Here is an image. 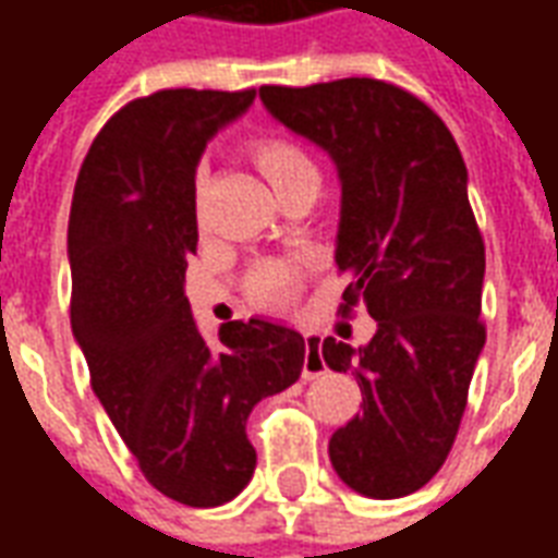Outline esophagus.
I'll return each instance as SVG.
<instances>
[{"label":"esophagus","instance_id":"34e87169","mask_svg":"<svg viewBox=\"0 0 558 558\" xmlns=\"http://www.w3.org/2000/svg\"><path fill=\"white\" fill-rule=\"evenodd\" d=\"M328 367L323 362V343L319 338H304V364H302V376L304 379H316V376L326 374Z\"/></svg>","mask_w":558,"mask_h":558}]
</instances>
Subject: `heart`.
<instances>
[{
    "label": "heart",
    "mask_w": 558,
    "mask_h": 558,
    "mask_svg": "<svg viewBox=\"0 0 558 558\" xmlns=\"http://www.w3.org/2000/svg\"><path fill=\"white\" fill-rule=\"evenodd\" d=\"M251 151H254V160L259 163V170L266 172L268 182L275 184V191H278L280 184L290 182L292 175L314 170L311 160L304 158L302 148L292 146L287 140L263 137L256 140ZM292 287H295V271L290 266H283V263H263L251 275V295H254L256 302L280 304L283 299H290Z\"/></svg>",
    "instance_id": "b5f03b06"
}]
</instances>
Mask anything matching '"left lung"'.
Segmentation results:
<instances>
[{"mask_svg":"<svg viewBox=\"0 0 558 558\" xmlns=\"http://www.w3.org/2000/svg\"><path fill=\"white\" fill-rule=\"evenodd\" d=\"M259 98L335 160V263L350 278L340 307L362 302L376 319L364 347L323 340V362L362 388V415L328 442L331 466L362 496H410L454 445L487 338L484 239L463 155L427 104L383 80L263 86Z\"/></svg>","mask_w":558,"mask_h":558,"instance_id":"obj_1","label":"left lung"}]
</instances>
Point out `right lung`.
Masks as SVG:
<instances>
[{"label": "right lung", "instance_id": "add662e5", "mask_svg": "<svg viewBox=\"0 0 558 558\" xmlns=\"http://www.w3.org/2000/svg\"><path fill=\"white\" fill-rule=\"evenodd\" d=\"M256 89H163L125 104L80 167L68 220L71 331L146 481L191 508L235 499L256 469L244 424L302 376L304 338L235 319L208 343L184 295L196 163Z\"/></svg>", "mask_w": 558, "mask_h": 558}]
</instances>
